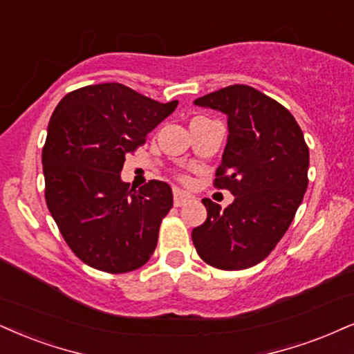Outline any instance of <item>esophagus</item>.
I'll return each instance as SVG.
<instances>
[{
    "mask_svg": "<svg viewBox=\"0 0 354 354\" xmlns=\"http://www.w3.org/2000/svg\"><path fill=\"white\" fill-rule=\"evenodd\" d=\"M189 200H190L189 194H185V192L178 189H174V205H176V207H182V205H185Z\"/></svg>",
    "mask_w": 354,
    "mask_h": 354,
    "instance_id": "34e87169",
    "label": "esophagus"
}]
</instances>
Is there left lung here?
Here are the masks:
<instances>
[{"instance_id": "left-lung-1", "label": "left lung", "mask_w": 354, "mask_h": 354, "mask_svg": "<svg viewBox=\"0 0 354 354\" xmlns=\"http://www.w3.org/2000/svg\"><path fill=\"white\" fill-rule=\"evenodd\" d=\"M228 116V142L213 185L234 202L223 212L203 198L207 220L192 231L207 264L241 270L266 259L289 230L308 185V146L290 111L248 85L195 100Z\"/></svg>"}]
</instances>
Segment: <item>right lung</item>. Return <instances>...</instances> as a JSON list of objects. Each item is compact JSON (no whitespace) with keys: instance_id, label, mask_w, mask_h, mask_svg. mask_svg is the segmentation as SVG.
Instances as JSON below:
<instances>
[{"instance_id":"1","label":"right lung","mask_w":354,"mask_h":354,"mask_svg":"<svg viewBox=\"0 0 354 354\" xmlns=\"http://www.w3.org/2000/svg\"><path fill=\"white\" fill-rule=\"evenodd\" d=\"M121 84L88 85L57 104L42 147L46 203L65 243L90 268L110 274L139 269L157 246L172 208V189L121 180L126 156L177 108Z\"/></svg>"}]
</instances>
